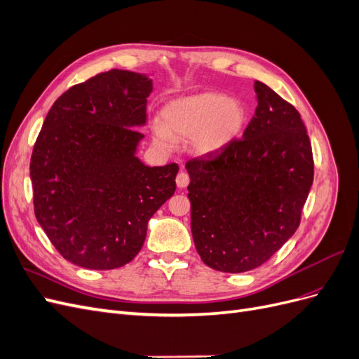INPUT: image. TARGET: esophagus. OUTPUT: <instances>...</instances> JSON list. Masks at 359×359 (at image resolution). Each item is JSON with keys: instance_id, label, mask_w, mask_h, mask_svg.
<instances>
[{"instance_id": "esophagus-1", "label": "esophagus", "mask_w": 359, "mask_h": 359, "mask_svg": "<svg viewBox=\"0 0 359 359\" xmlns=\"http://www.w3.org/2000/svg\"><path fill=\"white\" fill-rule=\"evenodd\" d=\"M177 187L178 189H184V187H187L189 186V181H190V178H189V173L187 172H184V170H181L178 175H177Z\"/></svg>"}]
</instances>
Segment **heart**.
<instances>
[{
    "mask_svg": "<svg viewBox=\"0 0 359 359\" xmlns=\"http://www.w3.org/2000/svg\"><path fill=\"white\" fill-rule=\"evenodd\" d=\"M247 111L241 100L215 91L178 97L163 106L161 123L151 126L153 140L161 151H172L177 139L187 140L193 154L210 157L241 136Z\"/></svg>",
    "mask_w": 359,
    "mask_h": 359,
    "instance_id": "obj_1",
    "label": "heart"
}]
</instances>
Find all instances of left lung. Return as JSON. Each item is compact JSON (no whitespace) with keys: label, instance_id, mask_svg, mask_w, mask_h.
Instances as JSON below:
<instances>
[{"label":"left lung","instance_id":"8db88e82","mask_svg":"<svg viewBox=\"0 0 359 359\" xmlns=\"http://www.w3.org/2000/svg\"><path fill=\"white\" fill-rule=\"evenodd\" d=\"M243 139L187 163L191 235L222 273L265 264L295 233L313 184V154L299 112L264 82Z\"/></svg>","mask_w":359,"mask_h":359}]
</instances>
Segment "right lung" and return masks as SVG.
Wrapping results in <instances>:
<instances>
[{"label":"right lung","mask_w":359,"mask_h":359,"mask_svg":"<svg viewBox=\"0 0 359 359\" xmlns=\"http://www.w3.org/2000/svg\"><path fill=\"white\" fill-rule=\"evenodd\" d=\"M153 79L109 70L52 104L32 149L34 212L58 253L88 269L128 264L151 217L173 193L177 165L137 157Z\"/></svg>","instance_id":"1"}]
</instances>
